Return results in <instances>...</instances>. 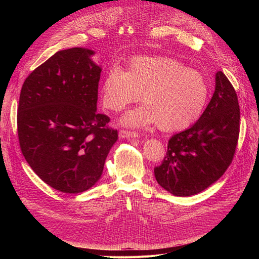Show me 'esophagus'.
I'll list each match as a JSON object with an SVG mask.
<instances>
[{
    "mask_svg": "<svg viewBox=\"0 0 259 259\" xmlns=\"http://www.w3.org/2000/svg\"><path fill=\"white\" fill-rule=\"evenodd\" d=\"M120 138H137L138 133L136 132H131V131H120L119 133Z\"/></svg>",
    "mask_w": 259,
    "mask_h": 259,
    "instance_id": "esophagus-1",
    "label": "esophagus"
}]
</instances>
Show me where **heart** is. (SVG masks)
I'll list each match as a JSON object with an SVG mask.
<instances>
[{"label":"heart","mask_w":259,"mask_h":259,"mask_svg":"<svg viewBox=\"0 0 259 259\" xmlns=\"http://www.w3.org/2000/svg\"><path fill=\"white\" fill-rule=\"evenodd\" d=\"M142 94L144 106L124 114L122 124L146 127L156 124L163 132L189 127L204 109L208 86L203 75L167 57H134L126 71L114 66L101 85L105 109L121 111Z\"/></svg>","instance_id":"heart-1"}]
</instances>
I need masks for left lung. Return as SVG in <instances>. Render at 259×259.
Returning <instances> with one entry per match:
<instances>
[{
	"instance_id": "8db88e82",
	"label": "left lung",
	"mask_w": 259,
	"mask_h": 259,
	"mask_svg": "<svg viewBox=\"0 0 259 259\" xmlns=\"http://www.w3.org/2000/svg\"><path fill=\"white\" fill-rule=\"evenodd\" d=\"M240 132L237 93L218 71L215 92L200 119L170 137L167 152L154 167L158 184L176 197H190L221 178L233 159Z\"/></svg>"
}]
</instances>
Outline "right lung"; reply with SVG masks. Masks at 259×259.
Listing matches in <instances>:
<instances>
[{"mask_svg": "<svg viewBox=\"0 0 259 259\" xmlns=\"http://www.w3.org/2000/svg\"><path fill=\"white\" fill-rule=\"evenodd\" d=\"M95 52L54 54L23 82L17 126L21 152L45 184L65 193L89 190L101 177L117 140L110 119L97 113L101 67Z\"/></svg>", "mask_w": 259, "mask_h": 259, "instance_id": "add662e5", "label": "right lung"}]
</instances>
